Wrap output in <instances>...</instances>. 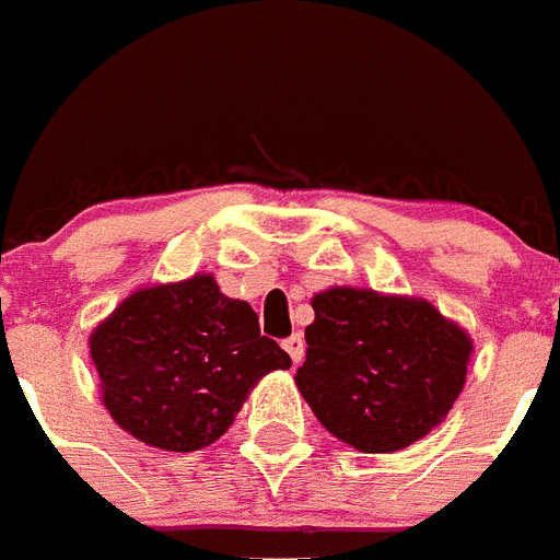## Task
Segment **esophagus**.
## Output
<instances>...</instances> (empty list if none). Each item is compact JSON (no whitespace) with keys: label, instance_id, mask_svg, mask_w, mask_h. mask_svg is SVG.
<instances>
[{"label":"esophagus","instance_id":"34e87169","mask_svg":"<svg viewBox=\"0 0 560 560\" xmlns=\"http://www.w3.org/2000/svg\"><path fill=\"white\" fill-rule=\"evenodd\" d=\"M283 348H285V354L292 357V363H301V360H304V348H306V342H304V336L301 334H295V336H289V339H285L283 342Z\"/></svg>","mask_w":560,"mask_h":560}]
</instances>
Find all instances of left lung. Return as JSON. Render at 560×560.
I'll return each instance as SVG.
<instances>
[{"instance_id": "left-lung-1", "label": "left lung", "mask_w": 560, "mask_h": 560, "mask_svg": "<svg viewBox=\"0 0 560 560\" xmlns=\"http://www.w3.org/2000/svg\"><path fill=\"white\" fill-rule=\"evenodd\" d=\"M313 310L298 393L357 452L413 445L464 393L472 336L431 301L330 285L313 295Z\"/></svg>"}]
</instances>
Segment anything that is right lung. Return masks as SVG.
Here are the masks:
<instances>
[{
  "label": "right lung",
  "mask_w": 560,
  "mask_h": 560,
  "mask_svg": "<svg viewBox=\"0 0 560 560\" xmlns=\"http://www.w3.org/2000/svg\"><path fill=\"white\" fill-rule=\"evenodd\" d=\"M88 348L108 416L165 452L215 443L250 389L292 365L259 336L250 304L226 298L212 275L141 285L91 330Z\"/></svg>",
  "instance_id": "1"
}]
</instances>
